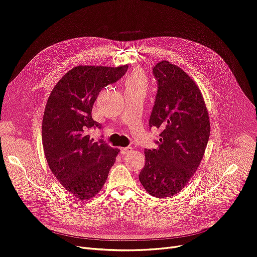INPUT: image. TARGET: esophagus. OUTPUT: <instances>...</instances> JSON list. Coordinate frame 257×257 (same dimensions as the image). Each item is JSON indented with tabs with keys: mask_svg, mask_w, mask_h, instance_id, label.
I'll return each instance as SVG.
<instances>
[{
	"mask_svg": "<svg viewBox=\"0 0 257 257\" xmlns=\"http://www.w3.org/2000/svg\"><path fill=\"white\" fill-rule=\"evenodd\" d=\"M132 151V147H124V148H120V153L121 154H128Z\"/></svg>",
	"mask_w": 257,
	"mask_h": 257,
	"instance_id": "1",
	"label": "esophagus"
}]
</instances>
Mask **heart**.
I'll list each match as a JSON object with an SVG mask.
<instances>
[{"mask_svg":"<svg viewBox=\"0 0 257 257\" xmlns=\"http://www.w3.org/2000/svg\"><path fill=\"white\" fill-rule=\"evenodd\" d=\"M147 77L141 70H135L126 79V89H140L146 90Z\"/></svg>","mask_w":257,"mask_h":257,"instance_id":"b5f03b06","label":"heart"}]
</instances>
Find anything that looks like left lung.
Segmentation results:
<instances>
[{"mask_svg": "<svg viewBox=\"0 0 257 257\" xmlns=\"http://www.w3.org/2000/svg\"><path fill=\"white\" fill-rule=\"evenodd\" d=\"M152 73L158 92L149 128L161 131L156 149H146L139 178L155 197H170L187 185L203 160L210 137L209 114L199 88L178 66L162 61Z\"/></svg>", "mask_w": 257, "mask_h": 257, "instance_id": "8db88e82", "label": "left lung"}]
</instances>
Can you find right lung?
I'll list each match as a JSON object with an SVG mask.
<instances>
[{
    "mask_svg": "<svg viewBox=\"0 0 257 257\" xmlns=\"http://www.w3.org/2000/svg\"><path fill=\"white\" fill-rule=\"evenodd\" d=\"M128 70L120 67L77 66L54 86L43 117L42 141L49 168L67 191L92 198L103 188L118 149L90 139L102 125L91 115L101 90Z\"/></svg>",
    "mask_w": 257,
    "mask_h": 257,
    "instance_id": "1",
    "label": "right lung"
}]
</instances>
